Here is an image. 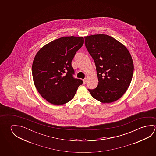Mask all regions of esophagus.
Returning <instances> with one entry per match:
<instances>
[{"label": "esophagus", "instance_id": "obj_1", "mask_svg": "<svg viewBox=\"0 0 156 156\" xmlns=\"http://www.w3.org/2000/svg\"><path fill=\"white\" fill-rule=\"evenodd\" d=\"M86 83H87V79L85 78V79H83V84H85Z\"/></svg>", "mask_w": 156, "mask_h": 156}]
</instances>
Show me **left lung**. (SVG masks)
<instances>
[{
	"label": "left lung",
	"mask_w": 156,
	"mask_h": 156,
	"mask_svg": "<svg viewBox=\"0 0 156 156\" xmlns=\"http://www.w3.org/2000/svg\"><path fill=\"white\" fill-rule=\"evenodd\" d=\"M85 44L94 60L98 85L89 89L92 97L103 103L115 102L129 87L134 65L129 51L125 45L105 34L85 36Z\"/></svg>",
	"instance_id": "8db88e82"
}]
</instances>
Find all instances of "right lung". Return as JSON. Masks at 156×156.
Masks as SVG:
<instances>
[{"label": "right lung", "mask_w": 156, "mask_h": 156, "mask_svg": "<svg viewBox=\"0 0 156 156\" xmlns=\"http://www.w3.org/2000/svg\"><path fill=\"white\" fill-rule=\"evenodd\" d=\"M84 42L83 37L64 36L43 46L34 59V83L41 96L54 105L69 102L74 97L81 79L72 77V60Z\"/></svg>", "instance_id": "right-lung-1"}]
</instances>
